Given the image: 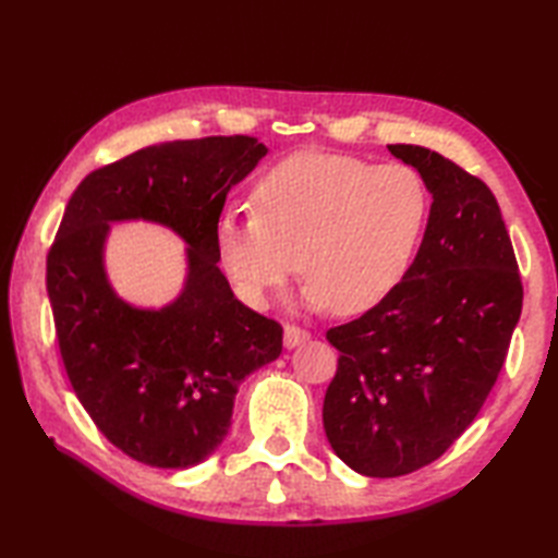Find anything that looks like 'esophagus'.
Here are the masks:
<instances>
[{
    "instance_id": "obj_1",
    "label": "esophagus",
    "mask_w": 558,
    "mask_h": 558,
    "mask_svg": "<svg viewBox=\"0 0 558 558\" xmlns=\"http://www.w3.org/2000/svg\"><path fill=\"white\" fill-rule=\"evenodd\" d=\"M310 338H312L310 330H304L300 326H286V348L288 350L302 345V342H306Z\"/></svg>"
}]
</instances>
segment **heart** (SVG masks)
Here are the masks:
<instances>
[{
	"instance_id": "1",
	"label": "heart",
	"mask_w": 558,
	"mask_h": 558,
	"mask_svg": "<svg viewBox=\"0 0 558 558\" xmlns=\"http://www.w3.org/2000/svg\"><path fill=\"white\" fill-rule=\"evenodd\" d=\"M254 210H222L216 248L248 306H266L298 276L304 302L372 310L408 276L432 216L424 177L402 162L300 153L256 182Z\"/></svg>"
}]
</instances>
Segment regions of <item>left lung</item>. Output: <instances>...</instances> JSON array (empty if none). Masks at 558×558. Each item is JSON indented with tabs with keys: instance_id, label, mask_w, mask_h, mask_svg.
Returning <instances> with one entry per match:
<instances>
[{
	"instance_id": "1",
	"label": "left lung",
	"mask_w": 558,
	"mask_h": 558,
	"mask_svg": "<svg viewBox=\"0 0 558 558\" xmlns=\"http://www.w3.org/2000/svg\"><path fill=\"white\" fill-rule=\"evenodd\" d=\"M388 150L429 184V225L400 286L326 333L340 357L324 429L336 456L366 477L410 475L453 446L499 378L523 310L492 189L436 150Z\"/></svg>"
}]
</instances>
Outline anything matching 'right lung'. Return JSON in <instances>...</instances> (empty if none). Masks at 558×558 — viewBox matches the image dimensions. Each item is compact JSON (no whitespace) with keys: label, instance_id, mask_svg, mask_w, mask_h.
Wrapping results in <instances>:
<instances>
[{"label":"right lung","instance_id":"obj_1","mask_svg":"<svg viewBox=\"0 0 558 558\" xmlns=\"http://www.w3.org/2000/svg\"><path fill=\"white\" fill-rule=\"evenodd\" d=\"M268 148L208 136L141 148L90 172L71 194L47 254L59 352L102 436L162 470L198 465L228 436L236 388L282 352V326L248 310L218 268L228 192ZM148 219L187 242V280L162 311L116 298L104 272L110 221Z\"/></svg>","mask_w":558,"mask_h":558}]
</instances>
